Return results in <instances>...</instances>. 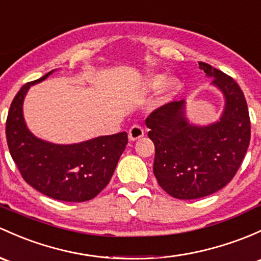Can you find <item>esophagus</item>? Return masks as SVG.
Wrapping results in <instances>:
<instances>
[{
	"mask_svg": "<svg viewBox=\"0 0 261 261\" xmlns=\"http://www.w3.org/2000/svg\"><path fill=\"white\" fill-rule=\"evenodd\" d=\"M144 136V128L140 125H133L128 130V139L131 141H135V140H139L140 138Z\"/></svg>",
	"mask_w": 261,
	"mask_h": 261,
	"instance_id": "esophagus-1",
	"label": "esophagus"
}]
</instances>
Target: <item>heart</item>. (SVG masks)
<instances>
[{
	"label": "heart",
	"instance_id": "heart-1",
	"mask_svg": "<svg viewBox=\"0 0 261 261\" xmlns=\"http://www.w3.org/2000/svg\"><path fill=\"white\" fill-rule=\"evenodd\" d=\"M160 77H152L151 80L149 81V86H156V85L160 84ZM175 86H176V84H175V81H169L167 84L164 86L163 91H161V98H166L169 97L170 94H171L172 91H174Z\"/></svg>",
	"mask_w": 261,
	"mask_h": 261
}]
</instances>
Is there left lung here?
<instances>
[{
  "instance_id": "1",
  "label": "left lung",
  "mask_w": 261,
  "mask_h": 261,
  "mask_svg": "<svg viewBox=\"0 0 261 261\" xmlns=\"http://www.w3.org/2000/svg\"><path fill=\"white\" fill-rule=\"evenodd\" d=\"M199 67L223 91L220 121L194 126L185 119L184 100L165 103L145 122L155 145L153 175L169 195L181 200L216 193L237 174L250 142L248 103L231 76L205 62Z\"/></svg>"
}]
</instances>
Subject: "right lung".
Instances as JSON below:
<instances>
[{"label": "right lung", "instance_id": "obj_1", "mask_svg": "<svg viewBox=\"0 0 261 261\" xmlns=\"http://www.w3.org/2000/svg\"><path fill=\"white\" fill-rule=\"evenodd\" d=\"M51 73L27 82L13 98L6 120L8 149L23 180L43 195L61 201H87L110 182L127 144V134L73 145H55L35 138L24 123L22 103L30 86Z\"/></svg>", "mask_w": 261, "mask_h": 261}]
</instances>
